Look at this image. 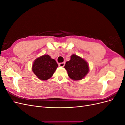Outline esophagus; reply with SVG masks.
Masks as SVG:
<instances>
[{
  "label": "esophagus",
  "instance_id": "esophagus-1",
  "mask_svg": "<svg viewBox=\"0 0 125 125\" xmlns=\"http://www.w3.org/2000/svg\"><path fill=\"white\" fill-rule=\"evenodd\" d=\"M59 66L60 67H63L64 66H65V62H61V63H59Z\"/></svg>",
  "mask_w": 125,
  "mask_h": 125
}]
</instances>
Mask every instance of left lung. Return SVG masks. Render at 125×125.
<instances>
[{
    "instance_id": "8db88e82",
    "label": "left lung",
    "mask_w": 125,
    "mask_h": 125,
    "mask_svg": "<svg viewBox=\"0 0 125 125\" xmlns=\"http://www.w3.org/2000/svg\"><path fill=\"white\" fill-rule=\"evenodd\" d=\"M64 68L68 75L73 80H80L88 74L89 67L85 60L76 55L71 56L70 60L66 62Z\"/></svg>"
}]
</instances>
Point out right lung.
<instances>
[{
	"mask_svg": "<svg viewBox=\"0 0 125 125\" xmlns=\"http://www.w3.org/2000/svg\"><path fill=\"white\" fill-rule=\"evenodd\" d=\"M58 66L55 59L48 55H44L34 60L32 69L39 79L46 80L52 77Z\"/></svg>",
	"mask_w": 125,
	"mask_h": 125,
	"instance_id": "right-lung-1",
	"label": "right lung"
}]
</instances>
